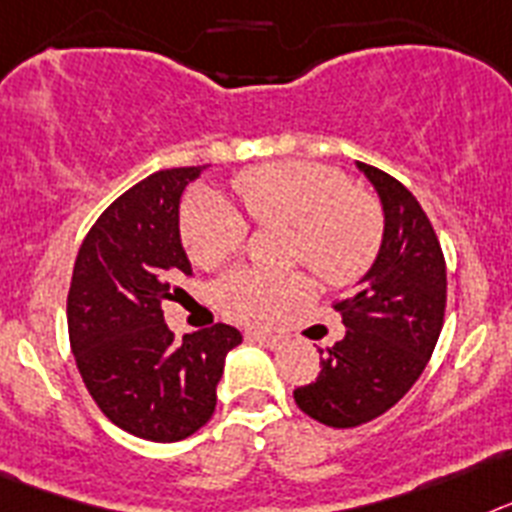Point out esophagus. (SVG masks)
I'll list each match as a JSON object with an SVG mask.
<instances>
[{
    "mask_svg": "<svg viewBox=\"0 0 512 512\" xmlns=\"http://www.w3.org/2000/svg\"><path fill=\"white\" fill-rule=\"evenodd\" d=\"M247 340L260 342V345H265V348H270V350L281 348V345H283V337L268 335V332H247Z\"/></svg>",
    "mask_w": 512,
    "mask_h": 512,
    "instance_id": "obj_1",
    "label": "esophagus"
}]
</instances>
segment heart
<instances>
[{"label":"heart","instance_id":"obj_1","mask_svg":"<svg viewBox=\"0 0 512 512\" xmlns=\"http://www.w3.org/2000/svg\"><path fill=\"white\" fill-rule=\"evenodd\" d=\"M252 221L291 229L288 260L304 262L330 286H348L373 265L384 239L379 206L335 167L314 162H278L250 167L234 177ZM242 216L193 195L180 211V237L198 268H216L242 247ZM309 281L301 273L270 275L252 268L226 273L213 286V301L226 317L247 324H275L293 306L309 299Z\"/></svg>","mask_w":512,"mask_h":512}]
</instances>
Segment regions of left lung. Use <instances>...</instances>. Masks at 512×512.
<instances>
[{
    "label": "left lung",
    "instance_id": "obj_1",
    "mask_svg": "<svg viewBox=\"0 0 512 512\" xmlns=\"http://www.w3.org/2000/svg\"><path fill=\"white\" fill-rule=\"evenodd\" d=\"M384 208L381 250L335 309L348 327L319 350L317 381L293 399L317 422L355 428L391 410L428 366L446 314V260L415 195L386 172L355 162Z\"/></svg>",
    "mask_w": 512,
    "mask_h": 512
}]
</instances>
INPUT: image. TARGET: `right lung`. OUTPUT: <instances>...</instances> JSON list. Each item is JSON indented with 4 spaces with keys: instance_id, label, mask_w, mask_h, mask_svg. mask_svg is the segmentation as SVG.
<instances>
[{
    "instance_id": "right-lung-1",
    "label": "right lung",
    "mask_w": 512,
    "mask_h": 512,
    "mask_svg": "<svg viewBox=\"0 0 512 512\" xmlns=\"http://www.w3.org/2000/svg\"><path fill=\"white\" fill-rule=\"evenodd\" d=\"M206 170H159L110 203L79 247L66 319L82 381L102 415L154 443L193 435L216 410V386L239 330L213 324L175 342L164 301L193 275L180 242V198Z\"/></svg>"
}]
</instances>
